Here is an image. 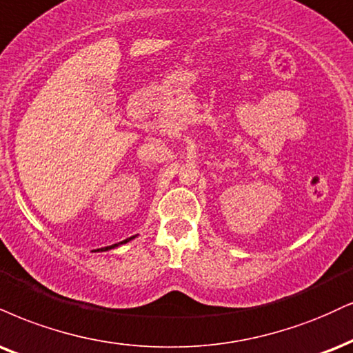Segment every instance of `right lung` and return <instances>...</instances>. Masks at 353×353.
<instances>
[{"instance_id": "right-lung-1", "label": "right lung", "mask_w": 353, "mask_h": 353, "mask_svg": "<svg viewBox=\"0 0 353 353\" xmlns=\"http://www.w3.org/2000/svg\"><path fill=\"white\" fill-rule=\"evenodd\" d=\"M136 236V235H134ZM134 236H130V239H126V240H123V241H120V243H117V245H113V246H120V245H123V243H128V241H131L134 239Z\"/></svg>"}]
</instances>
